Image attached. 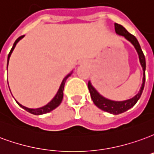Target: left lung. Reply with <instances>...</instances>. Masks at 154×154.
I'll return each instance as SVG.
<instances>
[{"label": "left lung", "mask_w": 154, "mask_h": 154, "mask_svg": "<svg viewBox=\"0 0 154 154\" xmlns=\"http://www.w3.org/2000/svg\"><path fill=\"white\" fill-rule=\"evenodd\" d=\"M115 31L118 35L123 36L126 39H127L129 42L132 43V45L135 46V48L137 51V53L139 54V59H140V64L143 68V72H144V77H143V84L141 86L140 91L138 93L135 97H133L132 99L130 100H125V101H112V100H107L105 98H103L102 95H100L97 92V91L92 86L91 82H88V89L89 91L91 93V97L92 100L95 105L97 106L98 108L100 109H102L103 111L108 112L109 113L112 114H120L122 112H126L128 109L132 108L133 106L135 105V103H137V101L140 98L143 90L144 87V82H145V68H146V63H145V57L143 53V51L141 50V47L139 42L136 39V37L135 36H133L132 34L127 32L126 28L122 27V25L118 24L115 23Z\"/></svg>", "instance_id": "left-lung-1"}]
</instances>
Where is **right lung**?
Returning a JSON list of instances; mask_svg holds the SVG:
<instances>
[{"mask_svg": "<svg viewBox=\"0 0 154 154\" xmlns=\"http://www.w3.org/2000/svg\"><path fill=\"white\" fill-rule=\"evenodd\" d=\"M23 37V36H19V38H18V39L14 42V43L13 47L11 48L10 53H9V54H8L7 66H8V63H9V60H10V55H11L12 51H13V50L14 49V47H15V45H16V44L18 43V42H19L20 39H22ZM70 75H71V73L68 74V76H66V77L63 78V80L62 83H61V85H60V89H59V91H58V92H57L56 95L54 96V99L51 100L50 103H47V104L44 106V107H42V108H39V109H28V108H26V107H24V106H23L22 104H20L19 103H18L17 101L16 102L18 103V104H19L20 107H22L23 109H25L26 111H28V112H30V113H32V114L42 115V114H45V113H47V112H51V111H52V110H54V109H56L57 107L60 105V103H61V102H62L63 97V88H64L65 82L66 80H67V78H68Z\"/></svg>", "mask_w": 154, "mask_h": 154, "instance_id": "obj_1", "label": "right lung"}]
</instances>
